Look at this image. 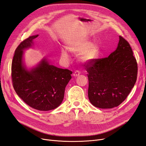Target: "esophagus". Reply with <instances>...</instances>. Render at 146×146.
<instances>
[{
    "instance_id": "34e87169",
    "label": "esophagus",
    "mask_w": 146,
    "mask_h": 146,
    "mask_svg": "<svg viewBox=\"0 0 146 146\" xmlns=\"http://www.w3.org/2000/svg\"><path fill=\"white\" fill-rule=\"evenodd\" d=\"M80 74V72L78 71V70H76V71L74 72V77H77V76H78Z\"/></svg>"
}]
</instances>
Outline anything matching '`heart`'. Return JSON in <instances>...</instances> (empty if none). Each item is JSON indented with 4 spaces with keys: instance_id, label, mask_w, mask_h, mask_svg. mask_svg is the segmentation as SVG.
<instances>
[{
    "instance_id": "obj_1",
    "label": "heart",
    "mask_w": 146,
    "mask_h": 146,
    "mask_svg": "<svg viewBox=\"0 0 146 146\" xmlns=\"http://www.w3.org/2000/svg\"><path fill=\"white\" fill-rule=\"evenodd\" d=\"M69 50L76 55H80L79 58L83 62H91L96 60L99 55L100 47L97 44H92L87 39H79L72 43L68 47ZM61 57L64 60L69 58L68 52L66 48L61 51Z\"/></svg>"
}]
</instances>
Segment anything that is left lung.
Masks as SVG:
<instances>
[{
    "instance_id": "8db88e82",
    "label": "left lung",
    "mask_w": 146,
    "mask_h": 146,
    "mask_svg": "<svg viewBox=\"0 0 146 146\" xmlns=\"http://www.w3.org/2000/svg\"><path fill=\"white\" fill-rule=\"evenodd\" d=\"M89 81L88 98L94 107L112 108L130 94L136 81L138 64L129 43L119 36L116 49L108 57L86 66Z\"/></svg>"
}]
</instances>
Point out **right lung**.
I'll list each match as a JSON object with an SVG mask.
<instances>
[{
	"label": "right lung",
	"instance_id": "right-lung-1",
	"mask_svg": "<svg viewBox=\"0 0 146 146\" xmlns=\"http://www.w3.org/2000/svg\"><path fill=\"white\" fill-rule=\"evenodd\" d=\"M38 35L29 36L17 46L11 64L13 88L19 98L30 107L39 111L57 108L64 99L72 71L50 64L44 58L36 67L28 70L23 63L24 50L30 47Z\"/></svg>",
	"mask_w": 146,
	"mask_h": 146
}]
</instances>
